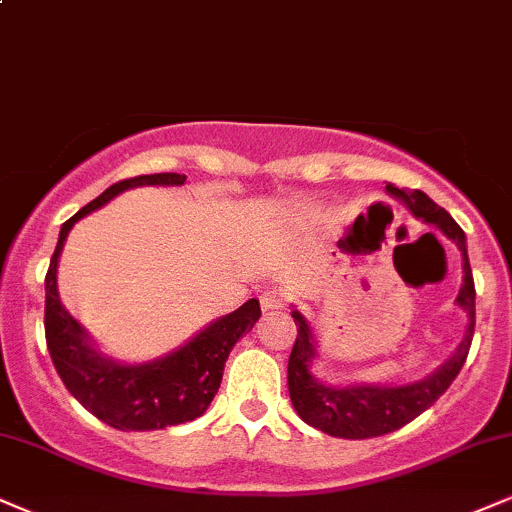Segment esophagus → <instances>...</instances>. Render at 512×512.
Here are the masks:
<instances>
[{
  "label": "esophagus",
  "instance_id": "34e87169",
  "mask_svg": "<svg viewBox=\"0 0 512 512\" xmlns=\"http://www.w3.org/2000/svg\"><path fill=\"white\" fill-rule=\"evenodd\" d=\"M262 310L269 312V310H283V307L288 305V293H283L281 288H269V291L262 293Z\"/></svg>",
  "mask_w": 512,
  "mask_h": 512
}]
</instances>
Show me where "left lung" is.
<instances>
[{
	"mask_svg": "<svg viewBox=\"0 0 512 512\" xmlns=\"http://www.w3.org/2000/svg\"><path fill=\"white\" fill-rule=\"evenodd\" d=\"M386 190L398 200H403L415 217H422L429 224L439 226L463 252L465 279L458 293V305L467 310L470 324H467L463 343L455 350L451 360L424 381L410 386H393V389H386V386H343V389H334V386H326L322 381L312 379L310 362L315 357V343H312L310 326H307L305 317L300 312H293L298 336H295L291 357H288L291 403L295 412L303 417V422L319 429V432L338 436V439H369V436L396 432V429L415 420L417 415H422L424 410L432 408L463 369L474 336V279L470 260H467L463 229L455 224L446 209L436 205L432 197L424 195L422 190H403L391 186V183Z\"/></svg>",
	"mask_w": 512,
	"mask_h": 512,
	"instance_id": "obj_1",
	"label": "left lung"
}]
</instances>
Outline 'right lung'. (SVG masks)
<instances>
[{"instance_id":"right-lung-1","label":"right lung","mask_w":512,"mask_h":512,"mask_svg":"<svg viewBox=\"0 0 512 512\" xmlns=\"http://www.w3.org/2000/svg\"><path fill=\"white\" fill-rule=\"evenodd\" d=\"M181 174H150L123 178L85 205L59 231V243L45 276V341L54 369L73 398L97 420L121 432H147L186 424L209 408L219 391L221 372L231 348L255 326L262 310L255 298L236 312L217 319L193 341L164 360L128 367L97 355L85 341V331L61 305L57 293V262L71 226L114 195L135 186H181Z\"/></svg>"}]
</instances>
